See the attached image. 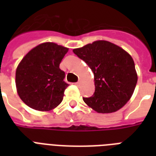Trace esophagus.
I'll return each instance as SVG.
<instances>
[{"label": "esophagus", "mask_w": 156, "mask_h": 156, "mask_svg": "<svg viewBox=\"0 0 156 156\" xmlns=\"http://www.w3.org/2000/svg\"><path fill=\"white\" fill-rule=\"evenodd\" d=\"M75 85L78 86H78L80 85V83H79V82H78V83H75Z\"/></svg>", "instance_id": "34e87169"}]
</instances>
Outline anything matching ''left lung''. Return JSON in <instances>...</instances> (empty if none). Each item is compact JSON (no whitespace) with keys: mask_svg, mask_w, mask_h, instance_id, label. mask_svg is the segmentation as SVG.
Here are the masks:
<instances>
[{"mask_svg":"<svg viewBox=\"0 0 156 156\" xmlns=\"http://www.w3.org/2000/svg\"><path fill=\"white\" fill-rule=\"evenodd\" d=\"M73 52L94 73L95 93L83 101L99 113H111L125 106L138 82L132 56L106 40H96Z\"/></svg>","mask_w":156,"mask_h":156,"instance_id":"left-lung-1","label":"left lung"}]
</instances>
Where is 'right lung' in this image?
Returning a JSON list of instances; mask_svg holds the SVG:
<instances>
[{"mask_svg": "<svg viewBox=\"0 0 156 156\" xmlns=\"http://www.w3.org/2000/svg\"><path fill=\"white\" fill-rule=\"evenodd\" d=\"M68 51V48L46 42L37 45L22 59L16 69V88L28 107L48 112L63 100L69 85L64 82L65 72L59 66Z\"/></svg>", "mask_w": 156, "mask_h": 156, "instance_id": "right-lung-1", "label": "right lung"}]
</instances>
